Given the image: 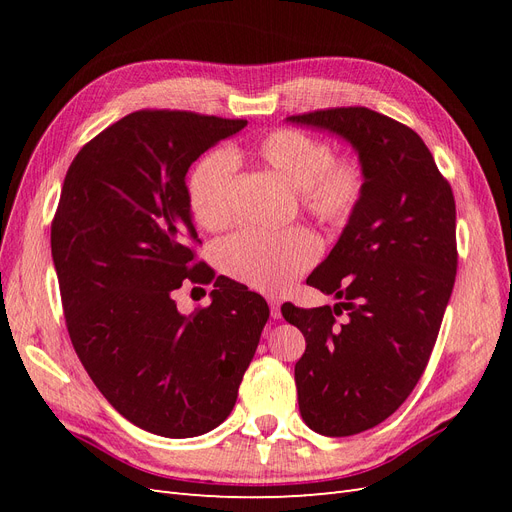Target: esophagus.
Returning a JSON list of instances; mask_svg holds the SVG:
<instances>
[{"label":"esophagus","mask_w":512,"mask_h":512,"mask_svg":"<svg viewBox=\"0 0 512 512\" xmlns=\"http://www.w3.org/2000/svg\"><path fill=\"white\" fill-rule=\"evenodd\" d=\"M267 301H269V307H271V316L273 318H280L282 316V303H280V299L277 297H267Z\"/></svg>","instance_id":"34e87169"}]
</instances>
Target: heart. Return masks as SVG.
I'll return each instance as SVG.
<instances>
[{
	"label": "heart",
	"instance_id": "obj_1",
	"mask_svg": "<svg viewBox=\"0 0 512 512\" xmlns=\"http://www.w3.org/2000/svg\"><path fill=\"white\" fill-rule=\"evenodd\" d=\"M250 156L297 194L301 209L322 224L342 226L359 207L365 190L361 164L335 160L331 145L316 136L288 128L275 130L252 145ZM232 177L235 162L222 151L203 158L192 170L190 209L203 228L218 230L230 222ZM316 258L318 243L305 230L280 235L243 230L220 245L222 269L235 280L265 292L290 286Z\"/></svg>",
	"mask_w": 512,
	"mask_h": 512
}]
</instances>
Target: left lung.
Returning <instances> with one entry per match:
<instances>
[{
    "label": "left lung",
    "instance_id": "1",
    "mask_svg": "<svg viewBox=\"0 0 512 512\" xmlns=\"http://www.w3.org/2000/svg\"><path fill=\"white\" fill-rule=\"evenodd\" d=\"M286 121L344 138L365 173L359 207L307 277L342 301L282 305L307 344L294 365L303 421L344 438L389 418L423 376L457 273L455 198L423 138L391 117L348 106Z\"/></svg>",
    "mask_w": 512,
    "mask_h": 512
}]
</instances>
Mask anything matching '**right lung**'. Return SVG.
<instances>
[{
	"label": "right lung",
	"instance_id": "obj_1",
	"mask_svg": "<svg viewBox=\"0 0 512 512\" xmlns=\"http://www.w3.org/2000/svg\"><path fill=\"white\" fill-rule=\"evenodd\" d=\"M245 119L136 111L72 160L51 254L72 346L123 418L164 438H194L235 408L269 320L247 286L194 262L185 175ZM214 282L212 305L185 317L172 292Z\"/></svg>",
	"mask_w": 512,
	"mask_h": 512
}]
</instances>
